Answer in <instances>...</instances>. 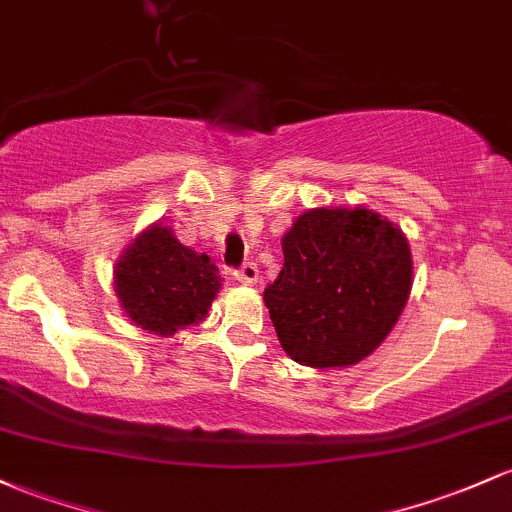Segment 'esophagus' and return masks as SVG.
Returning a JSON list of instances; mask_svg holds the SVG:
<instances>
[{
    "mask_svg": "<svg viewBox=\"0 0 512 512\" xmlns=\"http://www.w3.org/2000/svg\"><path fill=\"white\" fill-rule=\"evenodd\" d=\"M235 279L245 286H255L257 279H260V269H257L255 262H247V265H243L235 272Z\"/></svg>",
    "mask_w": 512,
    "mask_h": 512,
    "instance_id": "1",
    "label": "esophagus"
}]
</instances>
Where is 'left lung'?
<instances>
[{"mask_svg":"<svg viewBox=\"0 0 512 512\" xmlns=\"http://www.w3.org/2000/svg\"><path fill=\"white\" fill-rule=\"evenodd\" d=\"M284 267L265 289L277 338L294 362H362L401 318L413 289L406 233L367 206L303 211L282 238Z\"/></svg>","mask_w":512,"mask_h":512,"instance_id":"8db88e82","label":"left lung"}]
</instances>
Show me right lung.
I'll use <instances>...</instances> for the list:
<instances>
[{
    "instance_id": "1",
    "label": "right lung",
    "mask_w": 512,
    "mask_h": 512,
    "mask_svg": "<svg viewBox=\"0 0 512 512\" xmlns=\"http://www.w3.org/2000/svg\"><path fill=\"white\" fill-rule=\"evenodd\" d=\"M114 291L133 325L167 338L209 316L221 274L209 255L182 245L170 226L157 221L116 260Z\"/></svg>"
}]
</instances>
